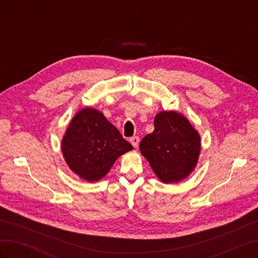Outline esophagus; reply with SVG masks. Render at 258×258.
<instances>
[{
  "label": "esophagus",
  "mask_w": 258,
  "mask_h": 258,
  "mask_svg": "<svg viewBox=\"0 0 258 258\" xmlns=\"http://www.w3.org/2000/svg\"><path fill=\"white\" fill-rule=\"evenodd\" d=\"M130 142L132 145H134V147L137 148L140 143V139H139V137H132V138H130Z\"/></svg>",
  "instance_id": "esophagus-1"
}]
</instances>
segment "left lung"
<instances>
[{
  "instance_id": "1",
  "label": "left lung",
  "mask_w": 258,
  "mask_h": 258,
  "mask_svg": "<svg viewBox=\"0 0 258 258\" xmlns=\"http://www.w3.org/2000/svg\"><path fill=\"white\" fill-rule=\"evenodd\" d=\"M154 124L155 130L140 143V151L161 182H179L197 165L198 132L183 115L175 112L157 114Z\"/></svg>"
}]
</instances>
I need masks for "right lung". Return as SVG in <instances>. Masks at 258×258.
Segmentation results:
<instances>
[{"mask_svg": "<svg viewBox=\"0 0 258 258\" xmlns=\"http://www.w3.org/2000/svg\"><path fill=\"white\" fill-rule=\"evenodd\" d=\"M132 146L102 113L85 108L75 115L62 140L68 166L88 182L102 178Z\"/></svg>", "mask_w": 258, "mask_h": 258, "instance_id": "1", "label": "right lung"}]
</instances>
